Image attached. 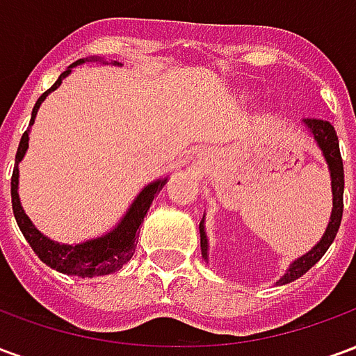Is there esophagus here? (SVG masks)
Segmentation results:
<instances>
[{
	"label": "esophagus",
	"mask_w": 356,
	"mask_h": 356,
	"mask_svg": "<svg viewBox=\"0 0 356 356\" xmlns=\"http://www.w3.org/2000/svg\"><path fill=\"white\" fill-rule=\"evenodd\" d=\"M200 156H202V158H204V156H208V152H204V150H202V152H200Z\"/></svg>",
	"instance_id": "esophagus-1"
}]
</instances>
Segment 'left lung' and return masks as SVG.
<instances>
[{
  "instance_id": "8db88e82",
  "label": "left lung",
  "mask_w": 356,
  "mask_h": 356,
  "mask_svg": "<svg viewBox=\"0 0 356 356\" xmlns=\"http://www.w3.org/2000/svg\"><path fill=\"white\" fill-rule=\"evenodd\" d=\"M301 124L305 125L307 131L311 133V137L316 143V147L321 148L324 160L328 163L330 181H332V213H330V221L326 231L322 234V238L314 244L307 254H303L298 259H293L290 263V267L286 268L284 276L276 284H290L293 280H298L299 276H303L309 268L321 261V257L328 248L332 246V242L336 238L337 229L341 225V216H343V162H341V154H339V140H337L336 129L330 122L324 120H316V118H305L301 120ZM206 216L202 217L200 223V246H202V257L209 261V242L208 234H206Z\"/></svg>"
}]
</instances>
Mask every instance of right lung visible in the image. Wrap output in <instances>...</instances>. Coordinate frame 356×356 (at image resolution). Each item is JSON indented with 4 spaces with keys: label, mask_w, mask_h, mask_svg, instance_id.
<instances>
[{
    "label": "right lung",
    "mask_w": 356,
    "mask_h": 356,
    "mask_svg": "<svg viewBox=\"0 0 356 356\" xmlns=\"http://www.w3.org/2000/svg\"><path fill=\"white\" fill-rule=\"evenodd\" d=\"M86 60H101L97 57L89 58H80L76 60L74 65H70L66 68L65 72L58 76V80L51 86V89H47L45 93L38 99L34 110H32V120H30V127L34 125L35 116H38V110L42 106V102L45 101V97L55 91V89L63 83L68 74L72 72V68L83 65ZM104 65H108L104 60ZM110 65L122 66V63L118 60H112ZM30 127H28L22 139H20L19 150H17V156H15V170H13L11 177V200H13V213H15V219H17V225H19L20 232L24 234V238L28 240V244L32 246L38 257L42 259L45 265H49L51 268H55L63 275L70 276H102L110 275V273H116L120 268L124 267L125 263L129 261L135 254V246H137V232H139V227L143 223V219L147 216L150 204L154 200V196L163 188V185L168 183V175L165 177H160L148 183L139 194L137 198L131 202V206L127 208V211L124 213V217L118 221V225H114L108 232H104L97 238L83 240L80 244H63V242H57V240H51L49 236H45L42 231H38L30 217L26 216V211L22 209V204H20L19 198V163L22 162V158L26 154L28 150V140H30Z\"/></svg>",
    "instance_id": "right-lung-1"
}]
</instances>
